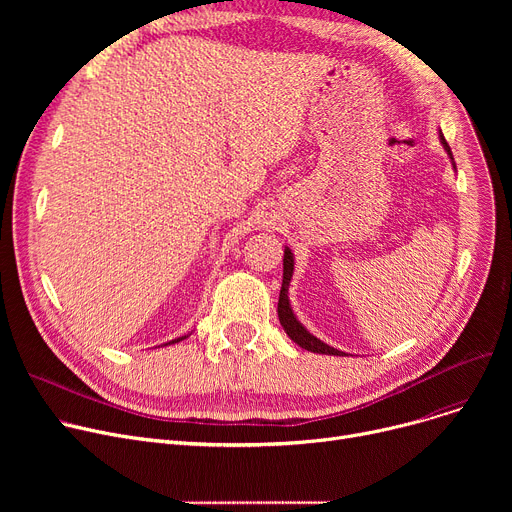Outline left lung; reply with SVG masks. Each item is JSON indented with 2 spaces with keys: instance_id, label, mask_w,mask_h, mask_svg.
Listing matches in <instances>:
<instances>
[{
  "instance_id": "obj_1",
  "label": "left lung",
  "mask_w": 512,
  "mask_h": 512,
  "mask_svg": "<svg viewBox=\"0 0 512 512\" xmlns=\"http://www.w3.org/2000/svg\"><path fill=\"white\" fill-rule=\"evenodd\" d=\"M438 137H440V143L444 147V151L448 153L450 161H452V168L456 170V164H454V157H452V151L444 139L442 130H438ZM284 274H282V288H280V301H278V317H280V326L284 328V332L288 334V338L292 342H297L301 348H305V351H311V353H317V355H334V357H348L344 351H338V348L326 344L324 340H319L317 336H313L301 321L297 319V315H294L292 311V305H290V299H288V286H290V280H292V274H294V253L290 251V247H284Z\"/></svg>"
}]
</instances>
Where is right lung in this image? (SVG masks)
<instances>
[{"label":"right lung","instance_id":"1","mask_svg":"<svg viewBox=\"0 0 512 512\" xmlns=\"http://www.w3.org/2000/svg\"><path fill=\"white\" fill-rule=\"evenodd\" d=\"M184 338H188V334L186 336H180V338H174V340H170V342H166L164 346H168V344H176V342H180V340H184Z\"/></svg>","mask_w":512,"mask_h":512}]
</instances>
